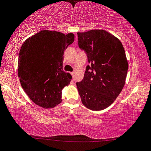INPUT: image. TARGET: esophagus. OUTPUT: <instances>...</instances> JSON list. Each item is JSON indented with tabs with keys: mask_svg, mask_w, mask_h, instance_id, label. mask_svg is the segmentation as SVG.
Listing matches in <instances>:
<instances>
[{
	"mask_svg": "<svg viewBox=\"0 0 151 151\" xmlns=\"http://www.w3.org/2000/svg\"><path fill=\"white\" fill-rule=\"evenodd\" d=\"M71 76H72V77L73 78V76H74V73H73V72H71Z\"/></svg>",
	"mask_w": 151,
	"mask_h": 151,
	"instance_id": "1",
	"label": "esophagus"
}]
</instances>
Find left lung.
<instances>
[{
	"label": "left lung",
	"mask_w": 151,
	"mask_h": 151,
	"mask_svg": "<svg viewBox=\"0 0 151 151\" xmlns=\"http://www.w3.org/2000/svg\"><path fill=\"white\" fill-rule=\"evenodd\" d=\"M78 46L88 62L83 79L76 83L82 104L93 111L111 105L122 91L129 68L119 40L104 30L78 32Z\"/></svg>",
	"instance_id": "1"
}]
</instances>
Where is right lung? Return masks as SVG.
I'll return each instance as SVG.
<instances>
[{"mask_svg":"<svg viewBox=\"0 0 151 151\" xmlns=\"http://www.w3.org/2000/svg\"><path fill=\"white\" fill-rule=\"evenodd\" d=\"M74 34L42 30L21 46L18 76L24 91L34 104L52 108L62 101V90L70 83L71 74L63 70L64 50Z\"/></svg>","mask_w":151,"mask_h":151,"instance_id":"right-lung-1","label":"right lung"}]
</instances>
